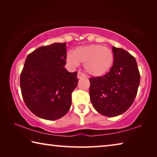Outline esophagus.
<instances>
[{
  "mask_svg": "<svg viewBox=\"0 0 157 157\" xmlns=\"http://www.w3.org/2000/svg\"><path fill=\"white\" fill-rule=\"evenodd\" d=\"M85 77H86V75H85L83 73L79 72V71L78 73V79L84 78H85Z\"/></svg>",
  "mask_w": 157,
  "mask_h": 157,
  "instance_id": "34e87169",
  "label": "esophagus"
}]
</instances>
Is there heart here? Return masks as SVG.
<instances>
[{
	"instance_id": "b5f03b06",
	"label": "heart",
	"mask_w": 157,
	"mask_h": 157,
	"mask_svg": "<svg viewBox=\"0 0 157 157\" xmlns=\"http://www.w3.org/2000/svg\"><path fill=\"white\" fill-rule=\"evenodd\" d=\"M66 61L72 66L79 62L84 63V68L89 75L102 76L109 72L113 62L111 50L101 45L91 44L77 47L74 52H68Z\"/></svg>"
}]
</instances>
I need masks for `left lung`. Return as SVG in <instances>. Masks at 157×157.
I'll return each instance as SVG.
<instances>
[{
  "instance_id": "left-lung-1",
  "label": "left lung",
  "mask_w": 157,
  "mask_h": 157,
  "mask_svg": "<svg viewBox=\"0 0 157 157\" xmlns=\"http://www.w3.org/2000/svg\"><path fill=\"white\" fill-rule=\"evenodd\" d=\"M113 63L109 72L89 79V95L93 107L108 117L128 109L136 98L140 73L136 59L124 49L113 46Z\"/></svg>"
}]
</instances>
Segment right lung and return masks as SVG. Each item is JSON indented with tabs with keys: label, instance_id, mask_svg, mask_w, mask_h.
Here are the masks:
<instances>
[{
	"label": "right lung",
	"instance_id": "1",
	"mask_svg": "<svg viewBox=\"0 0 157 157\" xmlns=\"http://www.w3.org/2000/svg\"><path fill=\"white\" fill-rule=\"evenodd\" d=\"M66 43L39 47L26 58L20 76L21 94L34 115L45 120L62 118L70 109L78 72L66 65Z\"/></svg>",
	"mask_w": 157,
	"mask_h": 157
}]
</instances>
